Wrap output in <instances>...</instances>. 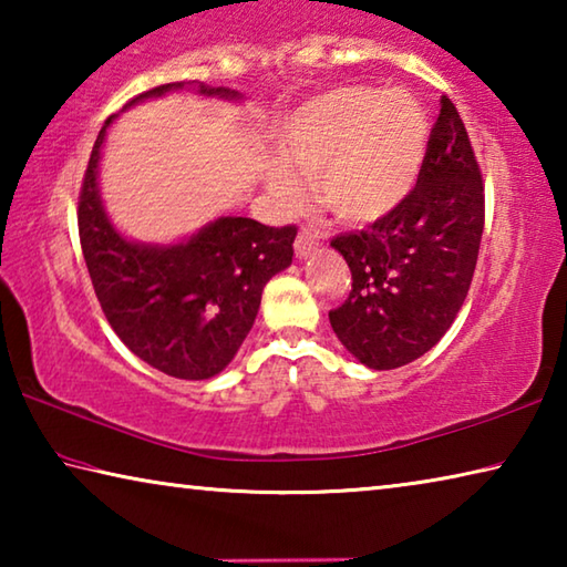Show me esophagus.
I'll list each match as a JSON object with an SVG mask.
<instances>
[{
  "label": "esophagus",
  "instance_id": "obj_1",
  "mask_svg": "<svg viewBox=\"0 0 567 567\" xmlns=\"http://www.w3.org/2000/svg\"><path fill=\"white\" fill-rule=\"evenodd\" d=\"M318 247H320V235L312 233V229H300V235L295 239L297 260H307V257H310Z\"/></svg>",
  "mask_w": 567,
  "mask_h": 567
}]
</instances>
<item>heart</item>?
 <instances>
[{
    "instance_id": "heart-1",
    "label": "heart",
    "mask_w": 567,
    "mask_h": 567,
    "mask_svg": "<svg viewBox=\"0 0 567 567\" xmlns=\"http://www.w3.org/2000/svg\"><path fill=\"white\" fill-rule=\"evenodd\" d=\"M427 145V112L410 92L344 84L275 124L277 157L262 165V185L277 207L290 209L302 199L300 175L315 177L334 217L368 225L415 189Z\"/></svg>"
}]
</instances>
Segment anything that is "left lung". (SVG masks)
<instances>
[{
    "label": "left lung",
    "instance_id": "obj_1",
    "mask_svg": "<svg viewBox=\"0 0 567 567\" xmlns=\"http://www.w3.org/2000/svg\"><path fill=\"white\" fill-rule=\"evenodd\" d=\"M483 225L473 147L443 97L415 189L368 229L332 239L352 272L350 297L330 312L344 350L370 370H395L433 350L465 302Z\"/></svg>",
    "mask_w": 567,
    "mask_h": 567
}]
</instances>
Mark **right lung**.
<instances>
[{"instance_id":"right-lung-1","label":"right lung","mask_w":567,"mask_h":567,"mask_svg":"<svg viewBox=\"0 0 567 567\" xmlns=\"http://www.w3.org/2000/svg\"><path fill=\"white\" fill-rule=\"evenodd\" d=\"M195 90L205 100L243 94L203 82H172L122 107ZM94 142L80 195V243L102 312L117 338L152 368L179 380H209L235 360L252 330L265 285L292 265L295 227H265L225 215L172 243H140L112 223L100 189L107 132Z\"/></svg>"}]
</instances>
